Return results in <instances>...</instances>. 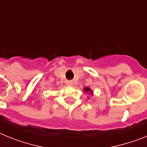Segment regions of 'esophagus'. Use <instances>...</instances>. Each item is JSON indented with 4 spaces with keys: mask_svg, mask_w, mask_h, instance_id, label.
Here are the masks:
<instances>
[{
    "mask_svg": "<svg viewBox=\"0 0 147 147\" xmlns=\"http://www.w3.org/2000/svg\"><path fill=\"white\" fill-rule=\"evenodd\" d=\"M67 85H68V86H73V85H74V84H73L71 82H68L67 83Z\"/></svg>",
    "mask_w": 147,
    "mask_h": 147,
    "instance_id": "esophagus-1",
    "label": "esophagus"
}]
</instances>
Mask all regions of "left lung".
<instances>
[{
  "label": "left lung",
  "instance_id": "8db88e82",
  "mask_svg": "<svg viewBox=\"0 0 147 147\" xmlns=\"http://www.w3.org/2000/svg\"><path fill=\"white\" fill-rule=\"evenodd\" d=\"M83 90H84V91H85V93H90V95H91V96H93V90H92L90 89V88L89 87H85V88H84V89H83Z\"/></svg>",
  "mask_w": 147,
  "mask_h": 147
}]
</instances>
